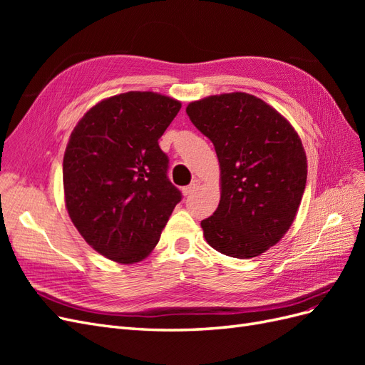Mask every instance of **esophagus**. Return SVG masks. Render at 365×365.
<instances>
[{
  "instance_id": "34e87169",
  "label": "esophagus",
  "mask_w": 365,
  "mask_h": 365,
  "mask_svg": "<svg viewBox=\"0 0 365 365\" xmlns=\"http://www.w3.org/2000/svg\"><path fill=\"white\" fill-rule=\"evenodd\" d=\"M200 187H201V181H200V180H193L189 185L184 187V189H182V193H184L185 196H189V195L195 193L197 189H200Z\"/></svg>"
}]
</instances>
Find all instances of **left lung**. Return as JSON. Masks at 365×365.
<instances>
[{
    "instance_id": "obj_1",
    "label": "left lung",
    "mask_w": 365,
    "mask_h": 365,
    "mask_svg": "<svg viewBox=\"0 0 365 365\" xmlns=\"http://www.w3.org/2000/svg\"><path fill=\"white\" fill-rule=\"evenodd\" d=\"M187 115L212 140L220 168V201L201 222L216 251L236 259L260 256L286 235L307 178L306 152L292 125L247 93L208 96Z\"/></svg>"
}]
</instances>
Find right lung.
<instances>
[{
    "label": "right lung",
    "instance_id": "add662e5",
    "mask_svg": "<svg viewBox=\"0 0 365 365\" xmlns=\"http://www.w3.org/2000/svg\"><path fill=\"white\" fill-rule=\"evenodd\" d=\"M180 109L172 97L129 91L88 109L71 132L62 165L65 207L86 244L109 260L148 257L181 201L158 145Z\"/></svg>",
    "mask_w": 365,
    "mask_h": 365
}]
</instances>
